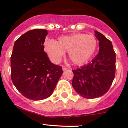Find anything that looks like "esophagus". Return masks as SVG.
<instances>
[{"label":"esophagus","instance_id":"34e87169","mask_svg":"<svg viewBox=\"0 0 128 128\" xmlns=\"http://www.w3.org/2000/svg\"><path fill=\"white\" fill-rule=\"evenodd\" d=\"M62 68L63 70H66L68 69V68H67L66 66H62Z\"/></svg>","mask_w":128,"mask_h":128}]
</instances>
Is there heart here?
<instances>
[{
  "mask_svg": "<svg viewBox=\"0 0 128 128\" xmlns=\"http://www.w3.org/2000/svg\"><path fill=\"white\" fill-rule=\"evenodd\" d=\"M98 40L92 34L77 33L60 37L58 41L49 40L45 42L44 48L50 60L59 62L68 52L69 59L74 64L80 65L88 62L97 50Z\"/></svg>",
  "mask_w": 128,
  "mask_h": 128,
  "instance_id": "1",
  "label": "heart"
}]
</instances>
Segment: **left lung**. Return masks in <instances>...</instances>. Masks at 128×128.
I'll list each match as a JSON object with an SVG mask.
<instances>
[{"instance_id": "8db88e82", "label": "left lung", "mask_w": 128, "mask_h": 128, "mask_svg": "<svg viewBox=\"0 0 128 128\" xmlns=\"http://www.w3.org/2000/svg\"><path fill=\"white\" fill-rule=\"evenodd\" d=\"M100 49L98 55L90 63L76 70L72 85L76 91L84 98L102 96L110 89L116 73V53L111 40L95 31Z\"/></svg>"}]
</instances>
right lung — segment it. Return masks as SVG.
<instances>
[{
    "mask_svg": "<svg viewBox=\"0 0 128 128\" xmlns=\"http://www.w3.org/2000/svg\"><path fill=\"white\" fill-rule=\"evenodd\" d=\"M48 30L33 29L16 40L10 57L11 79L17 90L28 100L50 96L63 71L44 51Z\"/></svg>",
    "mask_w": 128,
    "mask_h": 128,
    "instance_id": "add662e5",
    "label": "right lung"
}]
</instances>
